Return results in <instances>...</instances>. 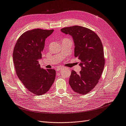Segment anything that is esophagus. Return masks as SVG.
<instances>
[{
    "instance_id": "obj_1",
    "label": "esophagus",
    "mask_w": 126,
    "mask_h": 126,
    "mask_svg": "<svg viewBox=\"0 0 126 126\" xmlns=\"http://www.w3.org/2000/svg\"><path fill=\"white\" fill-rule=\"evenodd\" d=\"M61 69H62V67H59V68H57V71H59L60 70H61Z\"/></svg>"
}]
</instances>
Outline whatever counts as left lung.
<instances>
[{
	"label": "left lung",
	"instance_id": "8db88e82",
	"mask_svg": "<svg viewBox=\"0 0 126 126\" xmlns=\"http://www.w3.org/2000/svg\"><path fill=\"white\" fill-rule=\"evenodd\" d=\"M61 32L70 35L75 44V56L80 61L79 74L71 71L69 83L75 92L87 94L98 83L104 70L105 60L100 38L93 30L74 26L62 28Z\"/></svg>",
	"mask_w": 126,
	"mask_h": 126
}]
</instances>
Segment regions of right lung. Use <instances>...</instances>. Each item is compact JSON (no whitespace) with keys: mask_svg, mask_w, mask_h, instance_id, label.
<instances>
[{"mask_svg":"<svg viewBox=\"0 0 126 126\" xmlns=\"http://www.w3.org/2000/svg\"><path fill=\"white\" fill-rule=\"evenodd\" d=\"M54 32L35 29L19 38L13 51V62L17 75L27 90L36 95L44 94L50 89L56 77V70L41 68L45 39Z\"/></svg>","mask_w":126,"mask_h":126,"instance_id":"1","label":"right lung"}]
</instances>
